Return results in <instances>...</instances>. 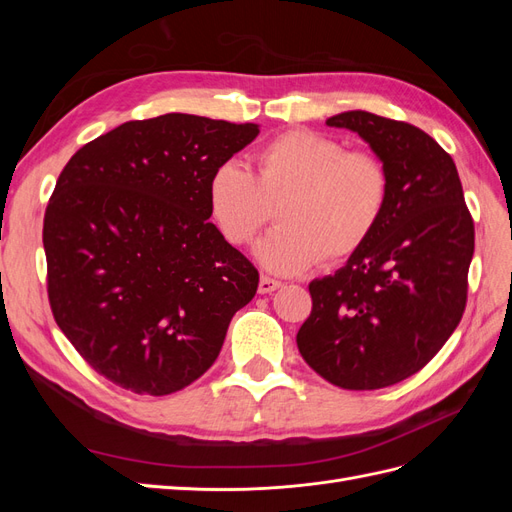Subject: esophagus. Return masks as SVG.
<instances>
[{
  "mask_svg": "<svg viewBox=\"0 0 512 512\" xmlns=\"http://www.w3.org/2000/svg\"><path fill=\"white\" fill-rule=\"evenodd\" d=\"M280 286H282V282L273 280V277H269V275H262V277H260V284H258V292H260V294H269V292L277 290Z\"/></svg>",
  "mask_w": 512,
  "mask_h": 512,
  "instance_id": "34e87169",
  "label": "esophagus"
}]
</instances>
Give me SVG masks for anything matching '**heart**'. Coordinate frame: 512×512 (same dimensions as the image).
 Here are the masks:
<instances>
[{
    "instance_id": "b5f03b06",
    "label": "heart",
    "mask_w": 512,
    "mask_h": 512,
    "mask_svg": "<svg viewBox=\"0 0 512 512\" xmlns=\"http://www.w3.org/2000/svg\"><path fill=\"white\" fill-rule=\"evenodd\" d=\"M389 198L391 173L378 153L305 128L262 145L252 173L226 162L209 181L211 215L232 245H250L275 211L280 226L256 256L282 275L354 256L380 226Z\"/></svg>"
}]
</instances>
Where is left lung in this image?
Segmentation results:
<instances>
[{"mask_svg":"<svg viewBox=\"0 0 512 512\" xmlns=\"http://www.w3.org/2000/svg\"><path fill=\"white\" fill-rule=\"evenodd\" d=\"M359 132L389 166L391 198L371 239L309 284L297 346L318 376L376 391L421 371L466 312L474 220L453 158L421 128L365 111L327 119Z\"/></svg>","mask_w":512,"mask_h":512,"instance_id":"left-lung-1","label":"left lung"}]
</instances>
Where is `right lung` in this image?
<instances>
[{
    "mask_svg": "<svg viewBox=\"0 0 512 512\" xmlns=\"http://www.w3.org/2000/svg\"><path fill=\"white\" fill-rule=\"evenodd\" d=\"M256 123L168 113L121 123L61 170L44 211L46 292L87 365L136 395L198 380L258 269L211 222L209 181Z\"/></svg>",
    "mask_w": 512,
    "mask_h": 512,
    "instance_id": "1",
    "label": "right lung"
}]
</instances>
